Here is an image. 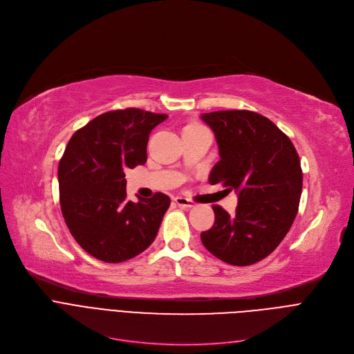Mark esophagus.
Segmentation results:
<instances>
[{
  "mask_svg": "<svg viewBox=\"0 0 354 354\" xmlns=\"http://www.w3.org/2000/svg\"><path fill=\"white\" fill-rule=\"evenodd\" d=\"M174 201L177 205L183 207V209H192V207H194V201L190 198H185V197H176Z\"/></svg>",
  "mask_w": 354,
  "mask_h": 354,
  "instance_id": "obj_1",
  "label": "esophagus"
}]
</instances>
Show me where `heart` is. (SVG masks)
<instances>
[{
	"instance_id": "obj_1",
	"label": "heart",
	"mask_w": 354,
	"mask_h": 354,
	"mask_svg": "<svg viewBox=\"0 0 354 354\" xmlns=\"http://www.w3.org/2000/svg\"><path fill=\"white\" fill-rule=\"evenodd\" d=\"M190 126H198V124H190Z\"/></svg>"
}]
</instances>
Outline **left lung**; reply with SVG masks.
I'll return each mask as SVG.
<instances>
[{
	"mask_svg": "<svg viewBox=\"0 0 354 354\" xmlns=\"http://www.w3.org/2000/svg\"><path fill=\"white\" fill-rule=\"evenodd\" d=\"M201 120L214 131L220 154L209 181L239 197L233 216L213 205L216 220L201 241L228 264H254L276 250L296 218L303 187L299 154L261 114L228 110L201 114Z\"/></svg>",
	"mask_w": 354,
	"mask_h": 354,
	"instance_id": "8db88e82",
	"label": "left lung"
}]
</instances>
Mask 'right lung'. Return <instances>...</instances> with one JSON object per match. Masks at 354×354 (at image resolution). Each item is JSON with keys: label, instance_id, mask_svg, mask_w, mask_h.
<instances>
[{"label": "right lung", "instance_id": "1", "mask_svg": "<svg viewBox=\"0 0 354 354\" xmlns=\"http://www.w3.org/2000/svg\"><path fill=\"white\" fill-rule=\"evenodd\" d=\"M138 109L104 113L70 138L58 164L62 217L93 257L121 263L156 239L170 197L127 200L126 171L147 161L151 130L167 118Z\"/></svg>", "mask_w": 354, "mask_h": 354}]
</instances>
